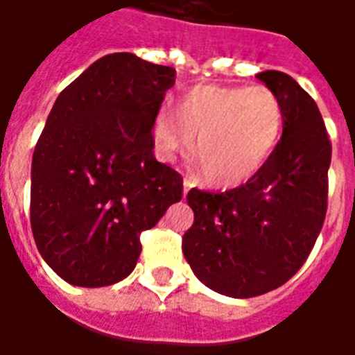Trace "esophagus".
I'll use <instances>...</instances> for the list:
<instances>
[{
  "label": "esophagus",
  "mask_w": 355,
  "mask_h": 355,
  "mask_svg": "<svg viewBox=\"0 0 355 355\" xmlns=\"http://www.w3.org/2000/svg\"><path fill=\"white\" fill-rule=\"evenodd\" d=\"M193 186V178L192 177H186L184 178V196L188 192H190V188H192Z\"/></svg>",
  "instance_id": "34e87169"
}]
</instances>
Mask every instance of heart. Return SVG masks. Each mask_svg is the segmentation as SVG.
Segmentation results:
<instances>
[{"instance_id":"b5f03b06","label":"heart","mask_w":355,"mask_h":355,"mask_svg":"<svg viewBox=\"0 0 355 355\" xmlns=\"http://www.w3.org/2000/svg\"><path fill=\"white\" fill-rule=\"evenodd\" d=\"M285 125L279 94L266 85H196L175 110H162L152 137L157 155L171 162L192 146L213 184L236 186L254 177L272 157Z\"/></svg>"}]
</instances>
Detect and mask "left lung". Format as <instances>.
<instances>
[{
  "instance_id": "left-lung-1",
  "label": "left lung",
  "mask_w": 355,
  "mask_h": 355,
  "mask_svg": "<svg viewBox=\"0 0 355 355\" xmlns=\"http://www.w3.org/2000/svg\"><path fill=\"white\" fill-rule=\"evenodd\" d=\"M279 94L285 125L272 157L245 184L223 193L192 188L193 224L182 251L209 289L251 298L302 268L327 213L331 140L320 108L291 76L257 73Z\"/></svg>"
}]
</instances>
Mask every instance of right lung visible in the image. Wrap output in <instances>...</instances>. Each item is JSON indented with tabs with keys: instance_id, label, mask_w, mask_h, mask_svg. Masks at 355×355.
<instances>
[{
	"instance_id": "obj_1",
	"label": "right lung",
	"mask_w": 355,
	"mask_h": 355,
	"mask_svg": "<svg viewBox=\"0 0 355 355\" xmlns=\"http://www.w3.org/2000/svg\"><path fill=\"white\" fill-rule=\"evenodd\" d=\"M173 85L175 68L114 53L58 94L32 157L30 224L64 282H121L137 266L140 234L182 200V177L152 152Z\"/></svg>"
}]
</instances>
